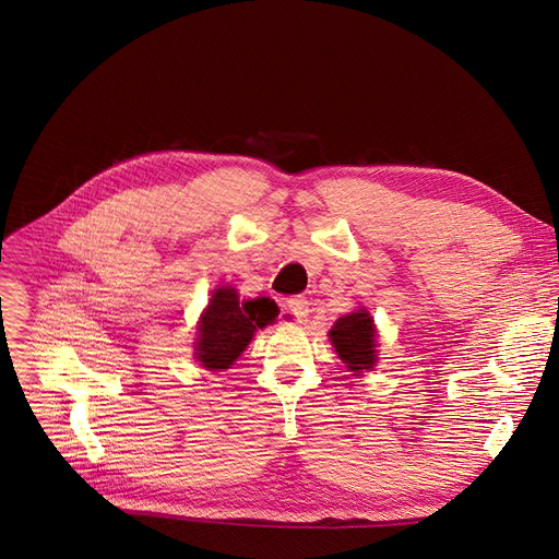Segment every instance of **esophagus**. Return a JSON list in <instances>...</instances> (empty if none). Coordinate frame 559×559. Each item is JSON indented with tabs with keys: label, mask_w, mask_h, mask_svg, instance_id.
I'll return each mask as SVG.
<instances>
[{
	"label": "esophagus",
	"mask_w": 559,
	"mask_h": 559,
	"mask_svg": "<svg viewBox=\"0 0 559 559\" xmlns=\"http://www.w3.org/2000/svg\"><path fill=\"white\" fill-rule=\"evenodd\" d=\"M287 311L296 318V321H305L309 313V300L305 296H294L287 300Z\"/></svg>",
	"instance_id": "34e87169"
}]
</instances>
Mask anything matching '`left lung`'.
<instances>
[{"label":"left lung","instance_id":"left-lung-1","mask_svg":"<svg viewBox=\"0 0 559 559\" xmlns=\"http://www.w3.org/2000/svg\"><path fill=\"white\" fill-rule=\"evenodd\" d=\"M332 345L336 347L341 360L352 371L371 369L376 362V330L371 316L365 309H356L334 323L330 332Z\"/></svg>","mask_w":559,"mask_h":559}]
</instances>
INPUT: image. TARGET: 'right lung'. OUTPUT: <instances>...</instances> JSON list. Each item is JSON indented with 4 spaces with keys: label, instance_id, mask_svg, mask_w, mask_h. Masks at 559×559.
Returning a JSON list of instances; mask_svg holds the SVG:
<instances>
[{
    "label": "right lung",
    "instance_id": "1",
    "mask_svg": "<svg viewBox=\"0 0 559 559\" xmlns=\"http://www.w3.org/2000/svg\"><path fill=\"white\" fill-rule=\"evenodd\" d=\"M278 316L270 298L238 300L236 289L221 287L214 292L199 323L197 358L205 369H229L250 345L257 330H263Z\"/></svg>",
    "mask_w": 559,
    "mask_h": 559
}]
</instances>
